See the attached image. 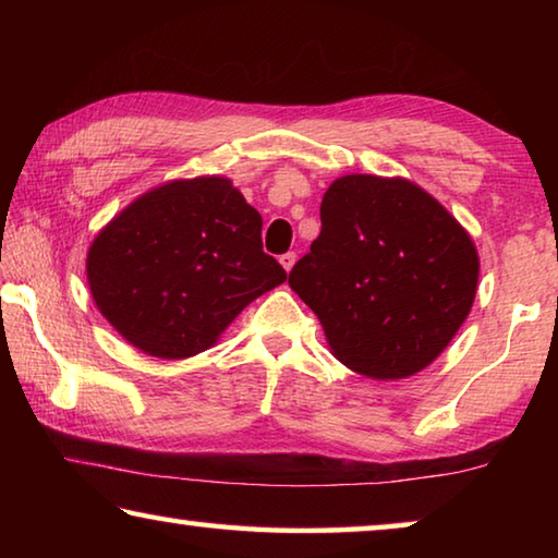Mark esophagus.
Instances as JSON below:
<instances>
[{"mask_svg": "<svg viewBox=\"0 0 558 558\" xmlns=\"http://www.w3.org/2000/svg\"><path fill=\"white\" fill-rule=\"evenodd\" d=\"M295 260H298V256L290 251V253H286V256H280V266L290 272L292 266H295Z\"/></svg>", "mask_w": 558, "mask_h": 558, "instance_id": "34e87169", "label": "esophagus"}]
</instances>
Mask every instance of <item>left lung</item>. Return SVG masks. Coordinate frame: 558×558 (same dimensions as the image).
Listing matches in <instances>:
<instances>
[{"label": "left lung", "instance_id": "8db88e82", "mask_svg": "<svg viewBox=\"0 0 558 558\" xmlns=\"http://www.w3.org/2000/svg\"><path fill=\"white\" fill-rule=\"evenodd\" d=\"M323 231L290 270L332 354L389 381L426 369L475 300L480 258L446 206L401 177L347 174L319 206Z\"/></svg>", "mask_w": 558, "mask_h": 558}]
</instances>
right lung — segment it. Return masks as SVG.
<instances>
[{
	"label": "right lung",
	"instance_id": "add662e5",
	"mask_svg": "<svg viewBox=\"0 0 558 558\" xmlns=\"http://www.w3.org/2000/svg\"><path fill=\"white\" fill-rule=\"evenodd\" d=\"M263 219L226 177L174 179L125 206L88 248L90 295L140 352L214 347L245 305L288 280Z\"/></svg>",
	"mask_w": 558,
	"mask_h": 558
}]
</instances>
